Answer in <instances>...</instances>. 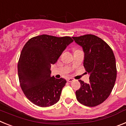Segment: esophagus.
Here are the masks:
<instances>
[{
  "label": "esophagus",
  "instance_id": "1",
  "mask_svg": "<svg viewBox=\"0 0 126 126\" xmlns=\"http://www.w3.org/2000/svg\"><path fill=\"white\" fill-rule=\"evenodd\" d=\"M67 81H68V82H73V81H74V79L73 78H68L67 79Z\"/></svg>",
  "mask_w": 126,
  "mask_h": 126
}]
</instances>
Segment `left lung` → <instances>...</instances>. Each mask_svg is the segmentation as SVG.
I'll return each instance as SVG.
<instances>
[{
  "instance_id": "1",
  "label": "left lung",
  "mask_w": 126,
  "mask_h": 126,
  "mask_svg": "<svg viewBox=\"0 0 126 126\" xmlns=\"http://www.w3.org/2000/svg\"><path fill=\"white\" fill-rule=\"evenodd\" d=\"M83 48L84 65L90 74V83L79 80L81 87L76 92L79 103L95 107L103 103L112 92L117 78L115 58L111 48L100 38L93 34L73 37Z\"/></svg>"
}]
</instances>
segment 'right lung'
Listing matches in <instances>:
<instances>
[{"mask_svg":"<svg viewBox=\"0 0 126 126\" xmlns=\"http://www.w3.org/2000/svg\"><path fill=\"white\" fill-rule=\"evenodd\" d=\"M73 42L69 36L42 34L30 39L24 45L17 64L19 80L25 96L34 105L47 107L60 100L67 81L51 76V65Z\"/></svg>","mask_w":126,"mask_h":126,"instance_id":"obj_1","label":"right lung"}]
</instances>
